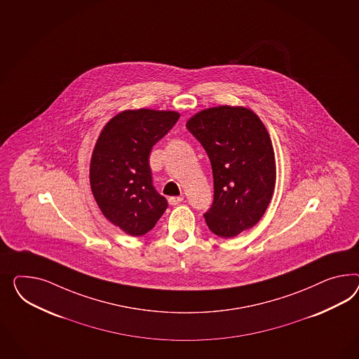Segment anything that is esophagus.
I'll return each instance as SVG.
<instances>
[{
	"instance_id": "esophagus-1",
	"label": "esophagus",
	"mask_w": 359,
	"mask_h": 359,
	"mask_svg": "<svg viewBox=\"0 0 359 359\" xmlns=\"http://www.w3.org/2000/svg\"><path fill=\"white\" fill-rule=\"evenodd\" d=\"M183 201V197H170L168 198V204L172 205V206H175V205H179L180 203Z\"/></svg>"
}]
</instances>
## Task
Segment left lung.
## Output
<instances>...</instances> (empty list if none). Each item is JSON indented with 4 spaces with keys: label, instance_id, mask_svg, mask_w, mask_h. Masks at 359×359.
Listing matches in <instances>:
<instances>
[{
    "label": "left lung",
    "instance_id": "left-lung-1",
    "mask_svg": "<svg viewBox=\"0 0 359 359\" xmlns=\"http://www.w3.org/2000/svg\"><path fill=\"white\" fill-rule=\"evenodd\" d=\"M187 129L213 170V204L204 214L212 233L233 238L260 221L276 185V159L262 120L244 107L208 108Z\"/></svg>",
    "mask_w": 359,
    "mask_h": 359
}]
</instances>
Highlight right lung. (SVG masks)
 <instances>
[{"label": "right lung", "mask_w": 359, "mask_h": 359, "mask_svg": "<svg viewBox=\"0 0 359 359\" xmlns=\"http://www.w3.org/2000/svg\"><path fill=\"white\" fill-rule=\"evenodd\" d=\"M180 115L172 111H124L103 128L90 165V185L108 221L132 236L149 233L167 209L153 185L149 155Z\"/></svg>", "instance_id": "obj_1"}]
</instances>
